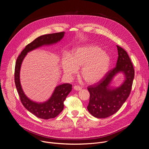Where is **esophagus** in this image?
Instances as JSON below:
<instances>
[{
  "label": "esophagus",
  "mask_w": 149,
  "mask_h": 149,
  "mask_svg": "<svg viewBox=\"0 0 149 149\" xmlns=\"http://www.w3.org/2000/svg\"><path fill=\"white\" fill-rule=\"evenodd\" d=\"M74 89L75 90H77V91H79V90H81V87H79V86H75L74 87Z\"/></svg>",
  "instance_id": "1"
}]
</instances>
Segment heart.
Here are the masks:
<instances>
[{"mask_svg": "<svg viewBox=\"0 0 149 149\" xmlns=\"http://www.w3.org/2000/svg\"><path fill=\"white\" fill-rule=\"evenodd\" d=\"M110 58L99 47L87 45L75 49L72 56L65 54L62 65L64 74L71 77L81 67V75L87 82L95 83L103 78L109 70Z\"/></svg>", "mask_w": 149, "mask_h": 149, "instance_id": "1", "label": "heart"}]
</instances>
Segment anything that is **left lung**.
<instances>
[{"instance_id": "8db88e82", "label": "left lung", "mask_w": 149, "mask_h": 149, "mask_svg": "<svg viewBox=\"0 0 149 149\" xmlns=\"http://www.w3.org/2000/svg\"><path fill=\"white\" fill-rule=\"evenodd\" d=\"M117 47L118 57L116 66L108 71L99 82L87 87L90 94L87 109L96 118H107L117 112L129 97L132 90L134 77L133 63L123 48L118 45ZM119 72L125 74V81L119 88L110 89V82Z\"/></svg>"}]
</instances>
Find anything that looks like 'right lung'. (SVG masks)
<instances>
[{"instance_id":"obj_1","label":"right lung","mask_w":149,"mask_h":149,"mask_svg":"<svg viewBox=\"0 0 149 149\" xmlns=\"http://www.w3.org/2000/svg\"><path fill=\"white\" fill-rule=\"evenodd\" d=\"M64 32L46 34L38 37L28 44L16 59L15 68V83L21 102L24 107L36 117L42 119L56 117L63 110V102L72 90V85L63 84L56 87L52 97L44 103H37L30 100L24 94L20 82L19 73L22 61L26 54L39 47L56 43L64 36Z\"/></svg>"}]
</instances>
